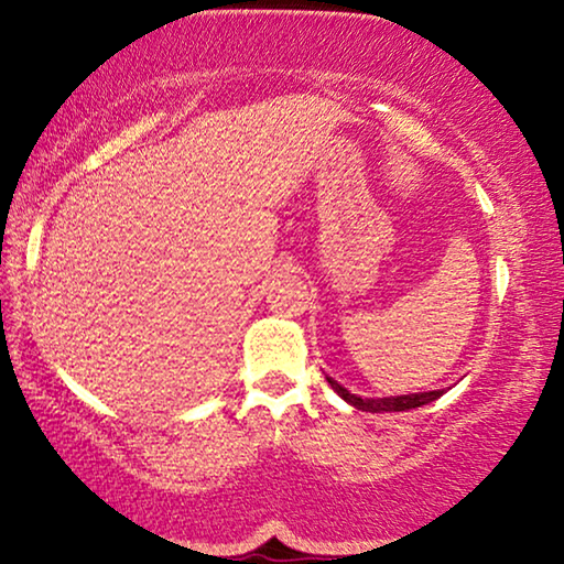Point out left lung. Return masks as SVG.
<instances>
[{
  "mask_svg": "<svg viewBox=\"0 0 564 564\" xmlns=\"http://www.w3.org/2000/svg\"><path fill=\"white\" fill-rule=\"evenodd\" d=\"M325 381L330 383V389L336 391V394L343 399V402L354 404L356 410H364V412H406V410H417L422 404H430L435 402L437 397L445 394V389H437V391H424V394H402V397H381V399H361L356 394H350V391L338 383L336 379H330L328 373H325Z\"/></svg>",
  "mask_w": 564,
  "mask_h": 564,
  "instance_id": "1",
  "label": "left lung"
}]
</instances>
